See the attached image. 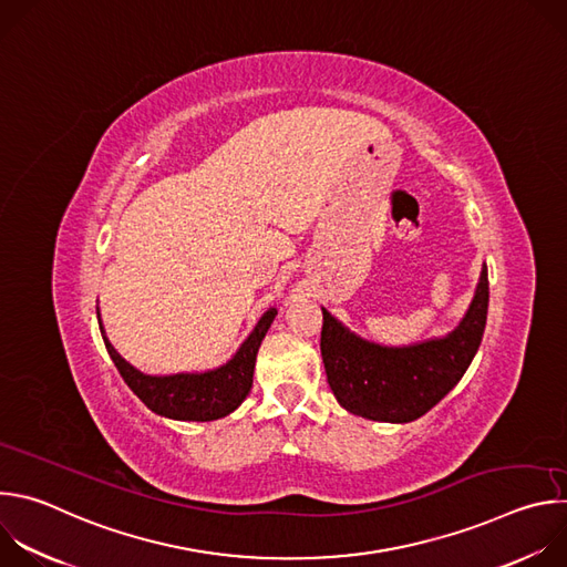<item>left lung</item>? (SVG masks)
Returning a JSON list of instances; mask_svg holds the SVG:
<instances>
[{
    "instance_id": "8db88e82",
    "label": "left lung",
    "mask_w": 567,
    "mask_h": 567,
    "mask_svg": "<svg viewBox=\"0 0 567 567\" xmlns=\"http://www.w3.org/2000/svg\"><path fill=\"white\" fill-rule=\"evenodd\" d=\"M489 309V278L482 267L475 296L460 326L415 346L388 348L350 332L322 307L320 354L341 406L359 417L406 424L426 415L471 365Z\"/></svg>"
}]
</instances>
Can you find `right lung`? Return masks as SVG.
Masks as SVG:
<instances>
[{
    "label": "right lung",
    "mask_w": 567,
    "mask_h": 567,
    "mask_svg": "<svg viewBox=\"0 0 567 567\" xmlns=\"http://www.w3.org/2000/svg\"><path fill=\"white\" fill-rule=\"evenodd\" d=\"M276 313V307L267 309L254 332L247 337V341L239 346L233 359L226 361L224 365L208 372H179L166 377L143 374L141 370L130 365L107 341L105 330L101 326V313L99 326L105 348L114 365L118 368L121 377L152 413L182 422H213L233 413L239 403L247 399L254 385V368L260 343L267 330L271 328Z\"/></svg>",
    "instance_id": "right-lung-1"
}]
</instances>
